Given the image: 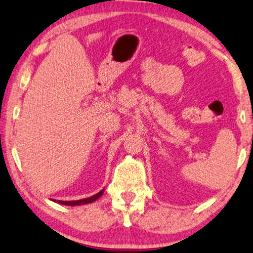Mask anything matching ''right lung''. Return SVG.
<instances>
[{"label": "right lung", "instance_id": "1", "mask_svg": "<svg viewBox=\"0 0 253 253\" xmlns=\"http://www.w3.org/2000/svg\"><path fill=\"white\" fill-rule=\"evenodd\" d=\"M103 191L102 189L101 192H98L97 194H95L93 196H90V198H86V199H83V200H77V201H60V200H58V201H55V200H52V201L54 202H58L60 203V205H65V206H81V205H87V203H91L94 201H96V200L100 198L101 195L103 194Z\"/></svg>", "mask_w": 253, "mask_h": 253}]
</instances>
